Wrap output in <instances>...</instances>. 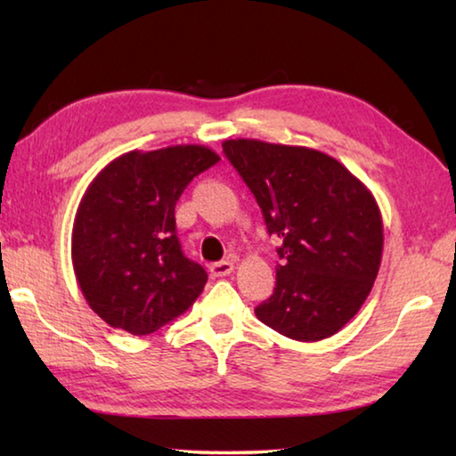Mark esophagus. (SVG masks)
Wrapping results in <instances>:
<instances>
[{"instance_id":"esophagus-1","label":"esophagus","mask_w":456,"mask_h":456,"mask_svg":"<svg viewBox=\"0 0 456 456\" xmlns=\"http://www.w3.org/2000/svg\"><path fill=\"white\" fill-rule=\"evenodd\" d=\"M235 272V264L231 259L227 261H217V264H211V275L215 277H225Z\"/></svg>"}]
</instances>
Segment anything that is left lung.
<instances>
[{"label":"left lung","mask_w":456,"mask_h":456,"mask_svg":"<svg viewBox=\"0 0 456 456\" xmlns=\"http://www.w3.org/2000/svg\"><path fill=\"white\" fill-rule=\"evenodd\" d=\"M231 165L257 199L283 265L256 315L281 336L320 342L360 312L380 269L384 225L376 199L339 160L307 146L231 138Z\"/></svg>","instance_id":"1"}]
</instances>
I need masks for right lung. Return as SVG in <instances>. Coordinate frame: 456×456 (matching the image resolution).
I'll list each match as a JSON object with an SVG mask.
<instances>
[{"mask_svg":"<svg viewBox=\"0 0 456 456\" xmlns=\"http://www.w3.org/2000/svg\"><path fill=\"white\" fill-rule=\"evenodd\" d=\"M221 157L203 144L130 151L84 192L72 227V265L90 310L108 326L149 336L200 296L207 272L183 256L175 205Z\"/></svg>","mask_w":456,"mask_h":456,"instance_id":"add662e5","label":"right lung"}]
</instances>
